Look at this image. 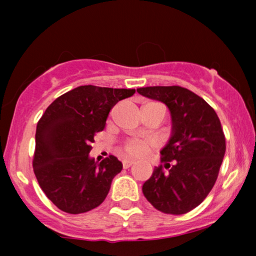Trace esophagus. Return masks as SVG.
Masks as SVG:
<instances>
[{
	"label": "esophagus",
	"instance_id": "1",
	"mask_svg": "<svg viewBox=\"0 0 256 256\" xmlns=\"http://www.w3.org/2000/svg\"><path fill=\"white\" fill-rule=\"evenodd\" d=\"M134 160H128V158L122 161V166H124V168H128V167L134 165Z\"/></svg>",
	"mask_w": 256,
	"mask_h": 256
}]
</instances>
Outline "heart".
I'll use <instances>...</instances> for the list:
<instances>
[{
	"label": "heart",
	"mask_w": 256,
	"mask_h": 256,
	"mask_svg": "<svg viewBox=\"0 0 256 256\" xmlns=\"http://www.w3.org/2000/svg\"><path fill=\"white\" fill-rule=\"evenodd\" d=\"M148 150V144L143 140H131L125 144V152L131 156H140Z\"/></svg>",
	"instance_id": "heart-1"
}]
</instances>
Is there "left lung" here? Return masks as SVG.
I'll return each instance as SVG.
<instances>
[{"label":"left lung","mask_w":256,"mask_h":256,"mask_svg":"<svg viewBox=\"0 0 256 256\" xmlns=\"http://www.w3.org/2000/svg\"><path fill=\"white\" fill-rule=\"evenodd\" d=\"M144 98L162 102L171 114V137L142 186L143 195L160 212L184 214L207 198L218 178L226 144L216 110L192 91L178 86L137 89Z\"/></svg>","instance_id":"left-lung-1"}]
</instances>
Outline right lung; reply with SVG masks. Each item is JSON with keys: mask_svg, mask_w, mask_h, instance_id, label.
Listing matches in <instances>:
<instances>
[{"mask_svg": "<svg viewBox=\"0 0 256 256\" xmlns=\"http://www.w3.org/2000/svg\"><path fill=\"white\" fill-rule=\"evenodd\" d=\"M134 89L82 85L46 108L37 124L34 171L44 194L70 214L98 207L122 164L113 155L101 162L90 158L96 132L104 130L110 110Z\"/></svg>", "mask_w": 256, "mask_h": 256, "instance_id": "right-lung-1", "label": "right lung"}]
</instances>
